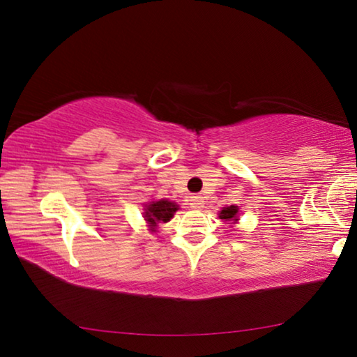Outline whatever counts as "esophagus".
<instances>
[{
    "instance_id": "obj_1",
    "label": "esophagus",
    "mask_w": 357,
    "mask_h": 357,
    "mask_svg": "<svg viewBox=\"0 0 357 357\" xmlns=\"http://www.w3.org/2000/svg\"><path fill=\"white\" fill-rule=\"evenodd\" d=\"M203 204H204V202H203V198H202L200 195H192V197H190V206H192V208L202 209Z\"/></svg>"
}]
</instances>
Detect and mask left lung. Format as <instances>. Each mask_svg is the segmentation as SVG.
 Here are the masks:
<instances>
[{
  "label": "left lung",
  "mask_w": 357,
  "mask_h": 357,
  "mask_svg": "<svg viewBox=\"0 0 357 357\" xmlns=\"http://www.w3.org/2000/svg\"><path fill=\"white\" fill-rule=\"evenodd\" d=\"M236 214H238V206H228V208H223L220 211L219 217L223 220H238Z\"/></svg>",
  "instance_id": "obj_1"
}]
</instances>
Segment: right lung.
Masks as SVG:
<instances>
[{"label": "right lung", "mask_w": 357, "mask_h": 357, "mask_svg": "<svg viewBox=\"0 0 357 357\" xmlns=\"http://www.w3.org/2000/svg\"><path fill=\"white\" fill-rule=\"evenodd\" d=\"M178 211V204L172 203L168 200H160V202H153L146 206V213L144 217L151 227H155L157 223L160 222H168L173 217V214Z\"/></svg>", "instance_id": "add662e5"}]
</instances>
